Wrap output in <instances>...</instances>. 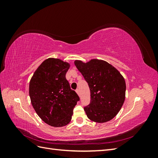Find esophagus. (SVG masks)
<instances>
[{"instance_id": "esophagus-1", "label": "esophagus", "mask_w": 158, "mask_h": 158, "mask_svg": "<svg viewBox=\"0 0 158 158\" xmlns=\"http://www.w3.org/2000/svg\"><path fill=\"white\" fill-rule=\"evenodd\" d=\"M76 92L78 94V95H79V94H80V90H79L78 89H76Z\"/></svg>"}]
</instances>
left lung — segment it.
<instances>
[{"label":"left lung","mask_w":158,"mask_h":158,"mask_svg":"<svg viewBox=\"0 0 158 158\" xmlns=\"http://www.w3.org/2000/svg\"><path fill=\"white\" fill-rule=\"evenodd\" d=\"M74 64L88 82L90 103L84 107L89 120L98 123L111 121L120 111L125 99L126 83L119 71L107 62L76 60Z\"/></svg>","instance_id":"obj_1"}]
</instances>
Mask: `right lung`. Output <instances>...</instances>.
<instances>
[{
	"instance_id": "1",
	"label": "right lung",
	"mask_w": 158,
	"mask_h": 158,
	"mask_svg": "<svg viewBox=\"0 0 158 158\" xmlns=\"http://www.w3.org/2000/svg\"><path fill=\"white\" fill-rule=\"evenodd\" d=\"M70 63L59 59L45 60L33 73L29 85L32 106L42 121L54 127L70 122L79 100L66 79Z\"/></svg>"
}]
</instances>
